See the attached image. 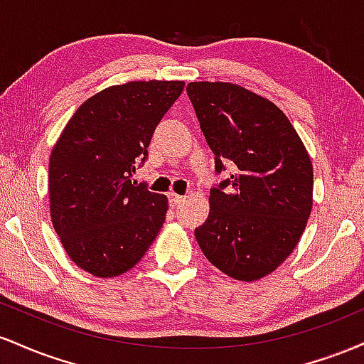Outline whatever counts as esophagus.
<instances>
[{"label": "esophagus", "mask_w": 364, "mask_h": 364, "mask_svg": "<svg viewBox=\"0 0 364 364\" xmlns=\"http://www.w3.org/2000/svg\"><path fill=\"white\" fill-rule=\"evenodd\" d=\"M169 205L173 207V208H176V207H179L181 205L183 202H185V196H181V195H176V193H169Z\"/></svg>", "instance_id": "34e87169"}]
</instances>
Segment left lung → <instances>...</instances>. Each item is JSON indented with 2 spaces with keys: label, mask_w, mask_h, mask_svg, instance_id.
<instances>
[{
  "label": "left lung",
  "mask_w": 364,
  "mask_h": 364,
  "mask_svg": "<svg viewBox=\"0 0 364 364\" xmlns=\"http://www.w3.org/2000/svg\"><path fill=\"white\" fill-rule=\"evenodd\" d=\"M215 173L210 212L195 229L207 260L236 281L274 272L298 245L313 205V166L287 116L269 99L228 82L186 87Z\"/></svg>",
  "instance_id": "8db88e82"
}]
</instances>
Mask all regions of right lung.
Wrapping results in <instances>:
<instances>
[{
	"label": "right lung",
	"instance_id": "add662e5",
	"mask_svg": "<svg viewBox=\"0 0 364 364\" xmlns=\"http://www.w3.org/2000/svg\"><path fill=\"white\" fill-rule=\"evenodd\" d=\"M185 82H128L75 111L49 159L54 231L78 267L116 277L141 260L166 220L168 198L132 183L162 116Z\"/></svg>",
	"mask_w": 364,
	"mask_h": 364
}]
</instances>
